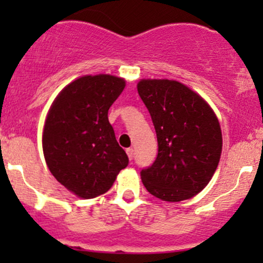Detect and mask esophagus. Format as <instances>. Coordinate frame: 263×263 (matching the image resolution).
I'll list each match as a JSON object with an SVG mask.
<instances>
[{"label": "esophagus", "instance_id": "34e87169", "mask_svg": "<svg viewBox=\"0 0 263 263\" xmlns=\"http://www.w3.org/2000/svg\"><path fill=\"white\" fill-rule=\"evenodd\" d=\"M126 153H127V155H128L129 160H132V158H134V148L128 147V148H127V150H126Z\"/></svg>", "mask_w": 263, "mask_h": 263}]
</instances>
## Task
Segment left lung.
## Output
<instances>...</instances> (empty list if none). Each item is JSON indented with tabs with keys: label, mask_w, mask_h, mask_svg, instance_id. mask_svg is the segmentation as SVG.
Instances as JSON below:
<instances>
[{
	"label": "left lung",
	"mask_w": 263,
	"mask_h": 263,
	"mask_svg": "<svg viewBox=\"0 0 263 263\" xmlns=\"http://www.w3.org/2000/svg\"><path fill=\"white\" fill-rule=\"evenodd\" d=\"M137 91L158 137V156L141 171L145 188L168 202L203 190L219 164L222 137L217 117L193 90L174 80H141Z\"/></svg>",
	"instance_id": "8db88e82"
}]
</instances>
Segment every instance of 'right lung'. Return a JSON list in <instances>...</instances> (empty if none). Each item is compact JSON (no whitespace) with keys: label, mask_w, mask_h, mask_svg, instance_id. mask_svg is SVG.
<instances>
[{"label":"right lung","mask_w":263,"mask_h":263,"mask_svg":"<svg viewBox=\"0 0 263 263\" xmlns=\"http://www.w3.org/2000/svg\"><path fill=\"white\" fill-rule=\"evenodd\" d=\"M126 86L112 75L82 76L54 99L43 129V153L50 173L81 198L107 192L128 165L108 110Z\"/></svg>","instance_id":"1"}]
</instances>
